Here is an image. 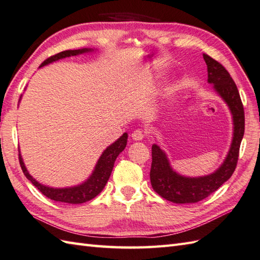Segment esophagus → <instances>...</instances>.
<instances>
[{"label": "esophagus", "instance_id": "obj_1", "mask_svg": "<svg viewBox=\"0 0 260 260\" xmlns=\"http://www.w3.org/2000/svg\"><path fill=\"white\" fill-rule=\"evenodd\" d=\"M144 138V132L142 129H137L134 132H132V139L135 141H140Z\"/></svg>", "mask_w": 260, "mask_h": 260}]
</instances>
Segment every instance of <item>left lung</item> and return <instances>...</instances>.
<instances>
[{
  "label": "left lung",
  "instance_id": "8db88e82",
  "mask_svg": "<svg viewBox=\"0 0 260 260\" xmlns=\"http://www.w3.org/2000/svg\"><path fill=\"white\" fill-rule=\"evenodd\" d=\"M203 58L207 65L208 82L214 85V89L224 99L233 115V141L224 163L214 173L200 178H185L174 172L167 154L159 145H152L151 185L163 199L178 204L196 203L204 200L231 178L237 166L239 147L245 131L244 107L236 84L217 60L206 54H203Z\"/></svg>",
  "mask_w": 260,
  "mask_h": 260
}]
</instances>
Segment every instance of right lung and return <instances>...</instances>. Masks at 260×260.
I'll use <instances>...</instances> for the list:
<instances>
[{
	"label": "right lung",
	"instance_id": "obj_1",
	"mask_svg": "<svg viewBox=\"0 0 260 260\" xmlns=\"http://www.w3.org/2000/svg\"><path fill=\"white\" fill-rule=\"evenodd\" d=\"M91 50L92 49L90 48L64 50V52H60L54 56H50L49 58H47L46 60H44L42 62V65L40 67L50 64V62L56 61L58 59L65 58V57H71V56H75L82 53L91 52ZM126 140H128V135L123 134L116 142H113L111 145H109V147L104 151V153L99 157V160L96 164V168H94L90 178L86 182L82 183V184L74 186V187L54 188V187H48V186L43 185L29 175L26 168L24 166L21 154H18V160H20L21 168L23 170V173L25 174V176H26V178L33 183V185L39 188V191H41L44 195L46 196V198L56 202H62V203L81 204V203H85V202L92 200L93 198H96V196L103 191L104 187L106 186V183L108 182L110 178V174L113 169V164H115L117 156L121 153L125 148Z\"/></svg>",
	"mask_w": 260,
	"mask_h": 260
}]
</instances>
